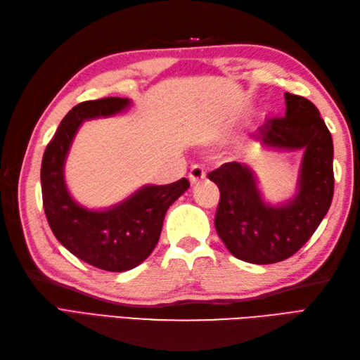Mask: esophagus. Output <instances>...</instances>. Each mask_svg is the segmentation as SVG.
Segmentation results:
<instances>
[{
  "label": "esophagus",
  "instance_id": "obj_1",
  "mask_svg": "<svg viewBox=\"0 0 360 360\" xmlns=\"http://www.w3.org/2000/svg\"><path fill=\"white\" fill-rule=\"evenodd\" d=\"M188 179L192 184H200L201 181L205 179V172L204 168L201 165H193L192 168H190V173H188Z\"/></svg>",
  "mask_w": 360,
  "mask_h": 360
}]
</instances>
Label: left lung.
<instances>
[{
    "label": "left lung",
    "mask_w": 360,
    "mask_h": 360,
    "mask_svg": "<svg viewBox=\"0 0 360 360\" xmlns=\"http://www.w3.org/2000/svg\"><path fill=\"white\" fill-rule=\"evenodd\" d=\"M285 117L267 119L254 139L266 150L303 151L295 193L288 201H264L252 167L227 162L209 173L219 188L218 236L233 257L272 264L294 255L322 223L334 193L333 137L316 105L285 93Z\"/></svg>",
    "instance_id": "obj_1"
}]
</instances>
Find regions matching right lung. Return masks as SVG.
I'll return each mask as SVG.
<instances>
[{
    "label": "right lung",
    "mask_w": 360,
    "mask_h": 360,
    "mask_svg": "<svg viewBox=\"0 0 360 360\" xmlns=\"http://www.w3.org/2000/svg\"><path fill=\"white\" fill-rule=\"evenodd\" d=\"M131 106L129 98L105 97L79 103L66 114L43 155V207L52 233L72 255L110 272L139 266L156 248L168 207L190 187L182 178L167 186H142L108 209L93 210L74 200L65 164L85 120L111 117Z\"/></svg>",
    "instance_id": "obj_1"
}]
</instances>
